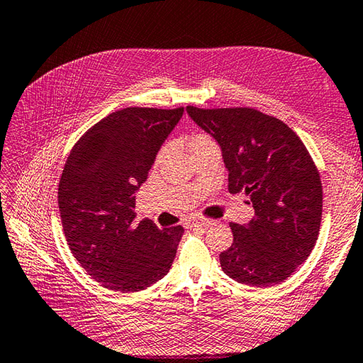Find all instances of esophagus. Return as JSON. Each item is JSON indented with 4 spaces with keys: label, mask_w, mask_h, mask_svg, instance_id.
<instances>
[{
    "label": "esophagus",
    "mask_w": 363,
    "mask_h": 363,
    "mask_svg": "<svg viewBox=\"0 0 363 363\" xmlns=\"http://www.w3.org/2000/svg\"><path fill=\"white\" fill-rule=\"evenodd\" d=\"M191 225L209 228V226H212V225H213V221H212V220H194V221H191Z\"/></svg>",
    "instance_id": "obj_1"
}]
</instances>
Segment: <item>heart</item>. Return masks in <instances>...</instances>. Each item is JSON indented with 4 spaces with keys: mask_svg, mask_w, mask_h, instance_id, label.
<instances>
[{
    "mask_svg": "<svg viewBox=\"0 0 363 363\" xmlns=\"http://www.w3.org/2000/svg\"><path fill=\"white\" fill-rule=\"evenodd\" d=\"M209 143H213L212 138L209 135L206 134H195L191 135L190 142H189V148H198V146H204V145H209Z\"/></svg>",
    "mask_w": 363,
    "mask_h": 363,
    "instance_id": "heart-1",
    "label": "heart"
}]
</instances>
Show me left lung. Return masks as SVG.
Returning a JSON list of instances; mask_svg holds the SVG:
<instances>
[{"mask_svg": "<svg viewBox=\"0 0 363 363\" xmlns=\"http://www.w3.org/2000/svg\"><path fill=\"white\" fill-rule=\"evenodd\" d=\"M186 111L220 145L229 194H245L254 207L250 223L229 225L223 272L252 287L284 282L318 238L323 189L309 151L285 123L250 107Z\"/></svg>", "mask_w": 363, "mask_h": 363, "instance_id": "8db88e82", "label": "left lung"}]
</instances>
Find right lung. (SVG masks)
Returning a JSON list of instances; mask_svg holds the SVG:
<instances>
[{"mask_svg":"<svg viewBox=\"0 0 363 363\" xmlns=\"http://www.w3.org/2000/svg\"><path fill=\"white\" fill-rule=\"evenodd\" d=\"M184 107H128L73 146L59 182V211L74 259L106 289L138 291L172 268L182 226L135 221V194Z\"/></svg>","mask_w":363,"mask_h":363,"instance_id":"obj_1","label":"right lung"}]
</instances>
